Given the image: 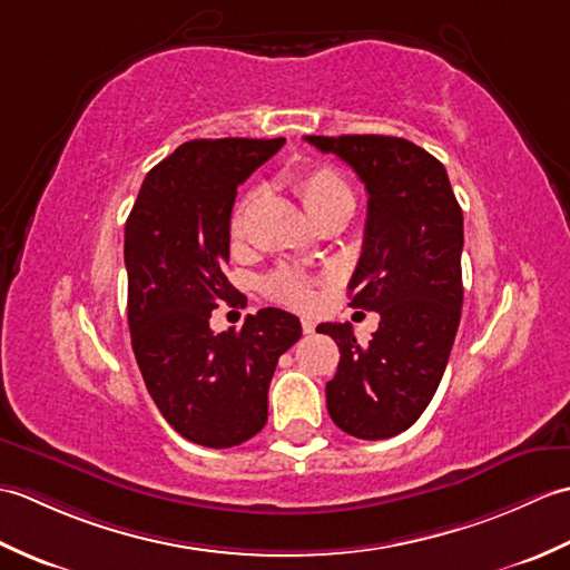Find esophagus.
<instances>
[{
  "label": "esophagus",
  "mask_w": 570,
  "mask_h": 570,
  "mask_svg": "<svg viewBox=\"0 0 570 570\" xmlns=\"http://www.w3.org/2000/svg\"><path fill=\"white\" fill-rule=\"evenodd\" d=\"M301 328H304V333H313V331H316V321L304 318V321H301Z\"/></svg>",
  "instance_id": "34e87169"
}]
</instances>
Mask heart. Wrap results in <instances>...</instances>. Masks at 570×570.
Wrapping results in <instances>:
<instances>
[{
  "label": "heart",
  "mask_w": 570,
  "mask_h": 570,
  "mask_svg": "<svg viewBox=\"0 0 570 570\" xmlns=\"http://www.w3.org/2000/svg\"><path fill=\"white\" fill-rule=\"evenodd\" d=\"M294 188L311 217H318L333 210L355 208L353 188H350L343 174L333 166L318 164V166L301 168V171L294 176ZM254 200H257V190H249L247 196L237 203L233 220H229V235L235 239H239L242 233H245V223ZM266 294L276 301H282L286 306L301 308V311H308L318 304L316 288H313L311 278L294 269H278L266 278Z\"/></svg>",
  "instance_id": "obj_1"
}]
</instances>
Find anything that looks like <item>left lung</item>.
I'll use <instances>...</instances> for the list:
<instances>
[{
	"label": "left lung",
	"mask_w": 570,
	"mask_h": 570,
	"mask_svg": "<svg viewBox=\"0 0 570 570\" xmlns=\"http://www.w3.org/2000/svg\"><path fill=\"white\" fill-rule=\"evenodd\" d=\"M353 166L367 190V223L350 306L380 313L360 345L350 323H321L341 347L325 384L337 429L382 441L414 426L439 390L463 308V210L443 164L406 139L306 137Z\"/></svg>",
	"instance_id": "obj_1"
}]
</instances>
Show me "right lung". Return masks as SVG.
<instances>
[{
    "label": "right lung",
    "instance_id": "add662e5",
    "mask_svg": "<svg viewBox=\"0 0 570 570\" xmlns=\"http://www.w3.org/2000/svg\"><path fill=\"white\" fill-rule=\"evenodd\" d=\"M286 139H193L144 178L125 225L131 350L161 416L205 448H233L266 423L276 362L301 337L294 313L262 308L213 333L233 304L229 215L237 186Z\"/></svg>",
    "mask_w": 570,
    "mask_h": 570
}]
</instances>
